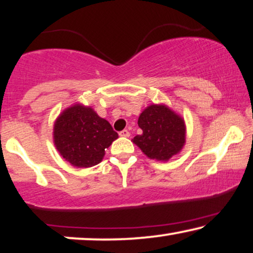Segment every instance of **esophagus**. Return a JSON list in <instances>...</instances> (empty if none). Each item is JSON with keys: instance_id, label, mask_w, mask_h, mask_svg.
<instances>
[{"instance_id": "1", "label": "esophagus", "mask_w": 253, "mask_h": 253, "mask_svg": "<svg viewBox=\"0 0 253 253\" xmlns=\"http://www.w3.org/2000/svg\"><path fill=\"white\" fill-rule=\"evenodd\" d=\"M119 134L121 137H130V132L127 130H122Z\"/></svg>"}]
</instances>
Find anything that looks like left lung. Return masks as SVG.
I'll use <instances>...</instances> for the list:
<instances>
[{
  "label": "left lung",
  "mask_w": 253,
  "mask_h": 253,
  "mask_svg": "<svg viewBox=\"0 0 253 253\" xmlns=\"http://www.w3.org/2000/svg\"><path fill=\"white\" fill-rule=\"evenodd\" d=\"M143 133L132 139L150 159L168 161L181 152L185 144V123L166 105H151L138 119Z\"/></svg>",
  "instance_id": "8db88e82"
}]
</instances>
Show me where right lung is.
<instances>
[{
  "mask_svg": "<svg viewBox=\"0 0 253 253\" xmlns=\"http://www.w3.org/2000/svg\"><path fill=\"white\" fill-rule=\"evenodd\" d=\"M54 144L60 154L77 168H88L101 162L119 134L91 107L81 103L60 114L54 124Z\"/></svg>",
  "mask_w": 253,
  "mask_h": 253,
  "instance_id": "add662e5",
  "label": "right lung"
}]
</instances>
